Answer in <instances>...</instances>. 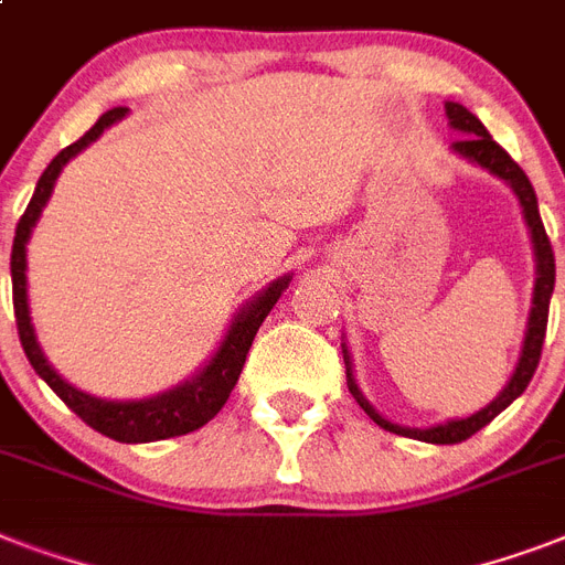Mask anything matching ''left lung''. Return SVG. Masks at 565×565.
I'll return each mask as SVG.
<instances>
[{
	"instance_id": "left-lung-1",
	"label": "left lung",
	"mask_w": 565,
	"mask_h": 565,
	"mask_svg": "<svg viewBox=\"0 0 565 565\" xmlns=\"http://www.w3.org/2000/svg\"><path fill=\"white\" fill-rule=\"evenodd\" d=\"M446 117L448 126L455 128L460 140L451 143V152L460 154L463 161L481 167L490 175L501 179L513 190V195L519 199V207H522V216H525L527 234H531V246H534V296H531V313H527L525 326V340H522V352H519L516 370L510 375V381L504 384L495 398H492L487 407L469 413L463 419H448L437 422V425H428V428H407V425H398V422H390L386 416L375 411L370 404V398L361 393L358 386V377H354V363L349 345L343 343V361H345V381H349V393L354 395V402L361 404L366 416H370L375 425H381L390 434H398V437L422 439V443H434V446H451V443H460V439H469L475 430H481L487 422H492L499 416L508 404H513L519 395L525 393V386L531 384V377L536 372V363H540V354H543V340H545V326H548V305H552L554 292V252L552 243H548V234L543 228V220H540V204H536V193L531 188V181L522 172L513 158H510L504 149H501L495 140L490 137V131L483 128V122L475 117L472 110L463 108L460 102H446Z\"/></svg>"
}]
</instances>
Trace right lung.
Listing matches in <instances>:
<instances>
[{"mask_svg":"<svg viewBox=\"0 0 565 565\" xmlns=\"http://www.w3.org/2000/svg\"><path fill=\"white\" fill-rule=\"evenodd\" d=\"M126 114L128 108H114L108 114H102L96 119V126L82 140L66 146L64 152H57L52 158V163L43 170V175H40L29 207H25L20 225H17V237H13L11 248L13 313H17V331H20L22 352H25L29 363L61 395V402L75 416H82L93 430H99V434L117 439V443H154V439L181 437V434L202 428L204 422H211L222 411V404L228 402L231 390H234L239 372H243V363H246V354L252 349L257 328L269 317V310L275 308V301L281 299V292L290 287L292 275H281V278L266 284L264 290L255 292L234 313L228 331H225V337L216 345V352L188 381H181L172 390H163V393L149 395V398H99V395L84 393V390H78V386H73L70 381L57 375L55 366L49 363V358L40 349L38 334H34V322H31L29 278H25L29 260H25V252H29L31 231L38 225L46 202L52 199L57 175L64 172L66 163L73 161L78 152H84L90 143H96L105 135V128L119 122Z\"/></svg>","mask_w":565,"mask_h":565,"instance_id":"obj_1","label":"right lung"}]
</instances>
